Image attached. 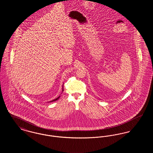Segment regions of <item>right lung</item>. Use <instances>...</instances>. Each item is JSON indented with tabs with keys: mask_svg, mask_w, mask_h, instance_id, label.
Returning a JSON list of instances; mask_svg holds the SVG:
<instances>
[{
	"mask_svg": "<svg viewBox=\"0 0 153 153\" xmlns=\"http://www.w3.org/2000/svg\"><path fill=\"white\" fill-rule=\"evenodd\" d=\"M63 86H64V85H62V92H63V91H64V87H63ZM59 97H60V96H59L57 98H56V99H54V100H51V101L50 102H54V101H56V100H58V99H59Z\"/></svg>",
	"mask_w": 153,
	"mask_h": 153,
	"instance_id": "1",
	"label": "right lung"
}]
</instances>
